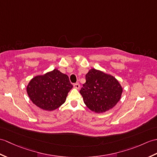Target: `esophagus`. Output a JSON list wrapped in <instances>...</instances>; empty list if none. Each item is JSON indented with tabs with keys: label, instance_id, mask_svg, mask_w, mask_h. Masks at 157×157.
<instances>
[{
	"label": "esophagus",
	"instance_id": "esophagus-1",
	"mask_svg": "<svg viewBox=\"0 0 157 157\" xmlns=\"http://www.w3.org/2000/svg\"><path fill=\"white\" fill-rule=\"evenodd\" d=\"M74 87H75V89H79V87H80L79 83H75V84L74 85Z\"/></svg>",
	"mask_w": 157,
	"mask_h": 157
}]
</instances>
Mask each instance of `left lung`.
I'll use <instances>...</instances> for the list:
<instances>
[{
    "label": "left lung",
    "instance_id": "obj_1",
    "mask_svg": "<svg viewBox=\"0 0 157 157\" xmlns=\"http://www.w3.org/2000/svg\"><path fill=\"white\" fill-rule=\"evenodd\" d=\"M80 94L86 106L96 113L114 108L121 98L122 87L114 76L92 68L86 75Z\"/></svg>",
    "mask_w": 157,
    "mask_h": 157
}]
</instances>
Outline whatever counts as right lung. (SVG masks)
<instances>
[{
	"label": "right lung",
	"instance_id": "1",
	"mask_svg": "<svg viewBox=\"0 0 157 157\" xmlns=\"http://www.w3.org/2000/svg\"><path fill=\"white\" fill-rule=\"evenodd\" d=\"M73 87L68 76L57 69L31 79L27 92L32 102L42 110L52 111L63 104Z\"/></svg>",
	"mask_w": 157,
	"mask_h": 157
}]
</instances>
